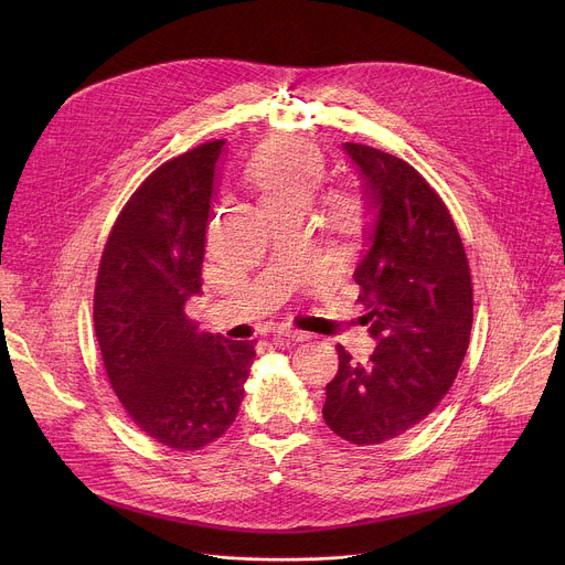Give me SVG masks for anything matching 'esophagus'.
<instances>
[{
  "mask_svg": "<svg viewBox=\"0 0 565 565\" xmlns=\"http://www.w3.org/2000/svg\"><path fill=\"white\" fill-rule=\"evenodd\" d=\"M277 338H286L292 342H306L310 335L303 331H297V329H281V331H277Z\"/></svg>",
  "mask_w": 565,
  "mask_h": 565,
  "instance_id": "esophagus-1",
  "label": "esophagus"
}]
</instances>
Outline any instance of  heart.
<instances>
[{
  "instance_id": "1",
  "label": "heart",
  "mask_w": 565,
  "mask_h": 565,
  "mask_svg": "<svg viewBox=\"0 0 565 565\" xmlns=\"http://www.w3.org/2000/svg\"><path fill=\"white\" fill-rule=\"evenodd\" d=\"M246 177L268 210H308L315 192L324 181V160L310 145H292L255 156L246 168ZM333 216L342 225L353 223L358 216L355 199L338 196L333 203Z\"/></svg>"
}]
</instances>
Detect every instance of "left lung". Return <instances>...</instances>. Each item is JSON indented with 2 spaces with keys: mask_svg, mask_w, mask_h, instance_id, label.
<instances>
[{
  "mask_svg": "<svg viewBox=\"0 0 565 565\" xmlns=\"http://www.w3.org/2000/svg\"><path fill=\"white\" fill-rule=\"evenodd\" d=\"M364 201V255L353 273L375 340L366 364L338 344L324 420L353 445L418 425L449 391L471 333V277L454 218L397 156L344 142Z\"/></svg>",
  "mask_w": 565,
  "mask_h": 565,
  "instance_id": "8db88e82",
  "label": "left lung"
}]
</instances>
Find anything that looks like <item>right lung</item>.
Here are the masks:
<instances>
[{"mask_svg": "<svg viewBox=\"0 0 565 565\" xmlns=\"http://www.w3.org/2000/svg\"><path fill=\"white\" fill-rule=\"evenodd\" d=\"M225 140L160 166L122 207L103 253L94 324L109 382L131 420L190 451L234 423L255 342L199 331L185 301L201 268Z\"/></svg>", "mask_w": 565, "mask_h": 565, "instance_id": "1", "label": "right lung"}]
</instances>
